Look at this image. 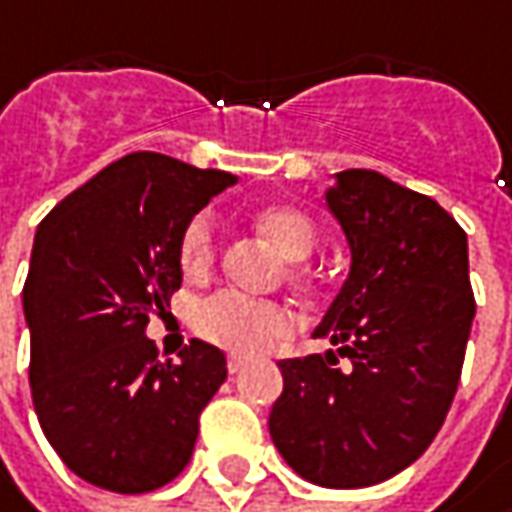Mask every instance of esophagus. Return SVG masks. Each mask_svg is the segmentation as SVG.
I'll list each match as a JSON object with an SVG mask.
<instances>
[{
    "instance_id": "esophagus-1",
    "label": "esophagus",
    "mask_w": 512,
    "mask_h": 512,
    "mask_svg": "<svg viewBox=\"0 0 512 512\" xmlns=\"http://www.w3.org/2000/svg\"><path fill=\"white\" fill-rule=\"evenodd\" d=\"M249 364V358H243V355H229V372H240V369Z\"/></svg>"
}]
</instances>
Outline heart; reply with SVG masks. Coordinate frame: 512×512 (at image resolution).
Masks as SVG:
<instances>
[{
	"label": "heart",
	"instance_id": "obj_1",
	"mask_svg": "<svg viewBox=\"0 0 512 512\" xmlns=\"http://www.w3.org/2000/svg\"><path fill=\"white\" fill-rule=\"evenodd\" d=\"M257 226L280 252L292 260L309 257L318 246V229L309 214L295 206H269L257 214ZM217 255V234L209 214H197L186 226L180 240V263L191 275H203ZM194 332L209 344L255 355L286 338L295 329V318L289 309H283L272 300L246 298L240 292H214L212 298L200 300L194 315Z\"/></svg>",
	"mask_w": 512,
	"mask_h": 512
}]
</instances>
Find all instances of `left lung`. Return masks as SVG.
<instances>
[{
	"label": "left lung",
	"instance_id": "obj_1",
	"mask_svg": "<svg viewBox=\"0 0 512 512\" xmlns=\"http://www.w3.org/2000/svg\"><path fill=\"white\" fill-rule=\"evenodd\" d=\"M326 206L352 252L315 329L338 349L280 361L269 433L298 476L352 490L387 481L433 444L456 398L476 300L467 234L433 197L349 168Z\"/></svg>",
	"mask_w": 512,
	"mask_h": 512
}]
</instances>
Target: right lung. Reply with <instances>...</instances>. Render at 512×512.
I'll return each mask as SVG.
<instances>
[{
	"instance_id": "add662e5",
	"label": "right lung",
	"mask_w": 512,
	"mask_h": 512,
	"mask_svg": "<svg viewBox=\"0 0 512 512\" xmlns=\"http://www.w3.org/2000/svg\"><path fill=\"white\" fill-rule=\"evenodd\" d=\"M237 177L134 151L39 223L22 289L31 395L56 456L88 484L148 493L183 473L226 355L191 341L180 364L145 338L183 283L180 240Z\"/></svg>"
}]
</instances>
